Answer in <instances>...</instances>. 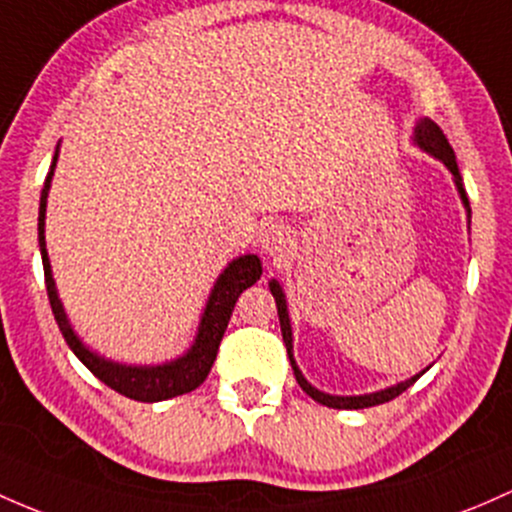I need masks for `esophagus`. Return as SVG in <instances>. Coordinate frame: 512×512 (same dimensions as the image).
<instances>
[{
    "label": "esophagus",
    "instance_id": "1",
    "mask_svg": "<svg viewBox=\"0 0 512 512\" xmlns=\"http://www.w3.org/2000/svg\"><path fill=\"white\" fill-rule=\"evenodd\" d=\"M289 247H292V235H289V230L284 228L282 223L267 225L265 233H262V250H265L267 255H282Z\"/></svg>",
    "mask_w": 512,
    "mask_h": 512
}]
</instances>
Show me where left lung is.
<instances>
[{
  "instance_id": "obj_1",
  "label": "left lung",
  "mask_w": 512,
  "mask_h": 512,
  "mask_svg": "<svg viewBox=\"0 0 512 512\" xmlns=\"http://www.w3.org/2000/svg\"><path fill=\"white\" fill-rule=\"evenodd\" d=\"M414 142L419 144V147L424 149V152H429L432 157H437L439 161H444L446 169L454 174V181H456V188H459L461 193V201H464L466 211L471 213L469 208V196H466L464 191V184H461V174H459V164H456V154L454 149H451L449 139H446V134L441 132V127L437 122L427 120L424 117L422 122H419L417 129H414ZM270 292L274 301H277V314H279V326H282V338H284V346H287V355H289V363H292V370H294V378H297V383L301 385V390L306 392L309 397H314L319 405H326V407H333V410H363V407H375V405H383V402H390L395 400L397 395H402V392L407 390V387L414 385L419 380V375H414V378L405 380V383L395 385V387H387V390H380V392H373V395H358V397H338V395H326V392L316 390V387H311L309 383L304 380V375L299 373L297 363H294V355H292V324H289V314H287V301H284V292L282 287H279L277 282H270Z\"/></svg>"
}]
</instances>
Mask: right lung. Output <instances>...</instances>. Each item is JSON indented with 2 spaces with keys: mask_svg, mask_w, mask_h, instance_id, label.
I'll list each match as a JSON object with an SVG mask.
<instances>
[{
  "mask_svg": "<svg viewBox=\"0 0 512 512\" xmlns=\"http://www.w3.org/2000/svg\"><path fill=\"white\" fill-rule=\"evenodd\" d=\"M58 157V154H56ZM56 157H53L51 171L46 176V184L41 191V206H39V247H41V260H43V277H46V292L48 301H51L53 316H56V324L61 328L63 338L71 346V351L78 355L80 363L102 380L107 387H112L120 395L129 397V400L137 402H159L169 400V397L186 395V392L196 390L203 380L208 378L213 368V360L218 355V346L223 341V333L228 328L230 316H233L235 301L247 287L260 279L262 265L257 255H245L238 260L230 262L225 267V272L220 274L218 282H215L211 299H208L206 311H203L201 326H198L196 343L191 346L184 358L174 360V363L166 365H154V368H132V365H120L112 363V360L100 358L93 351L83 346L78 336L73 333L71 324L66 319V311H63L61 299H58L56 284L51 277V262H48L46 252V235H43V220H46V198L48 188H51V176L53 166H56Z\"/></svg>",
  "mask_w": 512,
  "mask_h": 512,
  "instance_id": "1",
  "label": "right lung"
}]
</instances>
